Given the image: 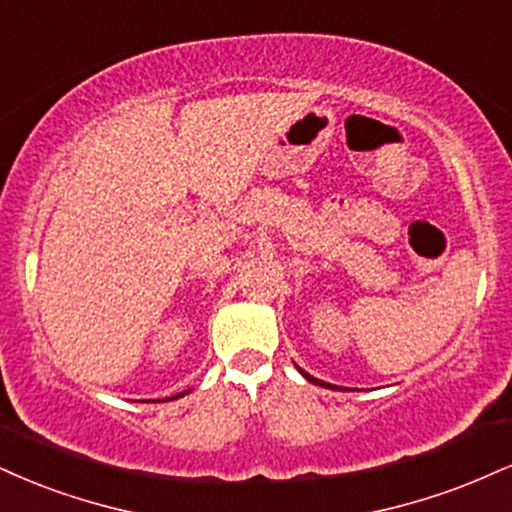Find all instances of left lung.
<instances>
[{"label":"left lung","mask_w":512,"mask_h":512,"mask_svg":"<svg viewBox=\"0 0 512 512\" xmlns=\"http://www.w3.org/2000/svg\"><path fill=\"white\" fill-rule=\"evenodd\" d=\"M298 372L303 374V377H305L307 381H312V384H317V386H324V389H331V391H341V389H338V386H334V384H326V381L317 379V377H312V374H307L305 369H300V367H298Z\"/></svg>","instance_id":"1"}]
</instances>
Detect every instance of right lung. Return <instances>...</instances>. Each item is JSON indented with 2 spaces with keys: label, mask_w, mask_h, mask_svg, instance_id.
<instances>
[{
  "label": "right lung",
  "mask_w": 512,
  "mask_h": 512,
  "mask_svg": "<svg viewBox=\"0 0 512 512\" xmlns=\"http://www.w3.org/2000/svg\"><path fill=\"white\" fill-rule=\"evenodd\" d=\"M186 393H190V391H181V393H176V396H171V398H166V400H176V398H181V396H186Z\"/></svg>",
  "instance_id": "add662e5"
}]
</instances>
